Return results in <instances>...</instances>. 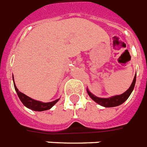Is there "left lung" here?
<instances>
[{
  "label": "left lung",
  "mask_w": 147,
  "mask_h": 147,
  "mask_svg": "<svg viewBox=\"0 0 147 147\" xmlns=\"http://www.w3.org/2000/svg\"><path fill=\"white\" fill-rule=\"evenodd\" d=\"M135 83H136V74H135L134 78V80L132 82V83H131V86L129 87V89L127 90L126 92H124L121 95L111 96V97H109V98H98L97 96H94L93 94L91 93L88 90L87 93L92 100L95 101L96 103H98V104H99L102 106L107 107V108H109V107H115L118 106V105H121L122 103H124L128 98V97L131 94L132 91H133L134 88Z\"/></svg>",
  "instance_id": "left-lung-1"
}]
</instances>
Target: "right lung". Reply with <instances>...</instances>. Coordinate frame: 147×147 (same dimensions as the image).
Returning a JSON list of instances; mask_svg holds the SVG:
<instances>
[{"label": "right lung", "instance_id": "add662e5", "mask_svg": "<svg viewBox=\"0 0 147 147\" xmlns=\"http://www.w3.org/2000/svg\"><path fill=\"white\" fill-rule=\"evenodd\" d=\"M13 85L15 90L17 92L18 97L20 98V101L26 107H27L28 109H31V110L36 111H45V110H49V109H51V107L55 105V103L57 102V101L59 100V98H58V99H56V100L53 101V102H40V101L35 100L33 98L26 96L25 94H23V92H20L18 89L16 88V85H15L14 80L13 79Z\"/></svg>", "mask_w": 147, "mask_h": 147}]
</instances>
